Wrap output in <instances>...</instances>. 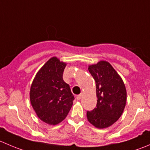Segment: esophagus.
Wrapping results in <instances>:
<instances>
[{"label":"esophagus","mask_w":150,"mask_h":150,"mask_svg":"<svg viewBox=\"0 0 150 150\" xmlns=\"http://www.w3.org/2000/svg\"><path fill=\"white\" fill-rule=\"evenodd\" d=\"M81 98H82V95L81 94H79V95H78V96H76V99H77V100H81Z\"/></svg>","instance_id":"obj_1"}]
</instances>
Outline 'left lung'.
Masks as SVG:
<instances>
[{
  "label": "left lung",
  "mask_w": 150,
  "mask_h": 150,
  "mask_svg": "<svg viewBox=\"0 0 150 150\" xmlns=\"http://www.w3.org/2000/svg\"><path fill=\"white\" fill-rule=\"evenodd\" d=\"M88 71L96 82L97 104L92 111H87L88 120L96 128H107L122 114L127 99L125 84L106 61L89 65Z\"/></svg>",
  "instance_id": "left-lung-1"
}]
</instances>
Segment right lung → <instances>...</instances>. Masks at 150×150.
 Listing matches in <instances>:
<instances>
[{"label":"right lung","mask_w":150,"mask_h":150,"mask_svg":"<svg viewBox=\"0 0 150 150\" xmlns=\"http://www.w3.org/2000/svg\"><path fill=\"white\" fill-rule=\"evenodd\" d=\"M66 63L52 57L37 72L30 91L32 106L38 117L55 125L65 119L75 99L63 80Z\"/></svg>","instance_id":"right-lung-1"}]
</instances>
